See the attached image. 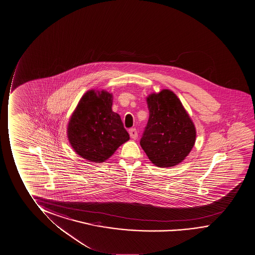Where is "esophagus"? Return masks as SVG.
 <instances>
[{
    "mask_svg": "<svg viewBox=\"0 0 255 255\" xmlns=\"http://www.w3.org/2000/svg\"><path fill=\"white\" fill-rule=\"evenodd\" d=\"M129 135L130 137H131V139L136 140L137 137H138V133H137L136 129H135V128H131V129H129Z\"/></svg>",
    "mask_w": 255,
    "mask_h": 255,
    "instance_id": "1",
    "label": "esophagus"
}]
</instances>
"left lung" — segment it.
I'll list each match as a JSON object with an SVG mask.
<instances>
[{"mask_svg":"<svg viewBox=\"0 0 255 255\" xmlns=\"http://www.w3.org/2000/svg\"><path fill=\"white\" fill-rule=\"evenodd\" d=\"M149 117L141 148L157 167H173L194 148L196 128L179 98L171 90L153 92L146 99Z\"/></svg>","mask_w":255,"mask_h":255,"instance_id":"obj_1","label":"left lung"}]
</instances>
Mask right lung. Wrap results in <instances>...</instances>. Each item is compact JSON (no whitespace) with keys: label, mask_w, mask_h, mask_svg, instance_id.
<instances>
[{"label":"right lung","mask_w":255,"mask_h":255,"mask_svg":"<svg viewBox=\"0 0 255 255\" xmlns=\"http://www.w3.org/2000/svg\"><path fill=\"white\" fill-rule=\"evenodd\" d=\"M112 106V93L90 90L81 98L69 119V143L77 155L89 162L107 161L129 140L122 119L113 112Z\"/></svg>","instance_id":"right-lung-1"}]
</instances>
